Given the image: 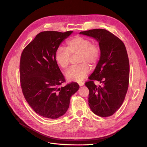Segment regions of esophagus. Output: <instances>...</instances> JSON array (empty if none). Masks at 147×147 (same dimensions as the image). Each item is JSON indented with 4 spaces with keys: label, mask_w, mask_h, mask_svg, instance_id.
I'll list each match as a JSON object with an SVG mask.
<instances>
[{
    "label": "esophagus",
    "mask_w": 147,
    "mask_h": 147,
    "mask_svg": "<svg viewBox=\"0 0 147 147\" xmlns=\"http://www.w3.org/2000/svg\"><path fill=\"white\" fill-rule=\"evenodd\" d=\"M78 84H79V86H83L84 85V82H78Z\"/></svg>",
    "instance_id": "34e87169"
}]
</instances>
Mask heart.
<instances>
[{"instance_id": "b5f03b06", "label": "heart", "mask_w": 147, "mask_h": 147, "mask_svg": "<svg viewBox=\"0 0 147 147\" xmlns=\"http://www.w3.org/2000/svg\"><path fill=\"white\" fill-rule=\"evenodd\" d=\"M78 62L82 63L72 67L65 73V78L69 82H81L86 77L91 70L89 64L95 65L98 62L100 51L99 47L86 37L77 36L67 42V48H57L55 59L62 69H66L70 64L71 55L78 54Z\"/></svg>"}]
</instances>
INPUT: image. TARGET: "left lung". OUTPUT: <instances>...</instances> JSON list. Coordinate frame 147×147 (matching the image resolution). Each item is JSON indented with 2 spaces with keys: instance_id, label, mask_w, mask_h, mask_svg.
<instances>
[{
  "instance_id": "obj_1",
  "label": "left lung",
  "mask_w": 147,
  "mask_h": 147,
  "mask_svg": "<svg viewBox=\"0 0 147 147\" xmlns=\"http://www.w3.org/2000/svg\"><path fill=\"white\" fill-rule=\"evenodd\" d=\"M80 34L95 38L100 50L99 61L85 83L92 112L102 117L113 115L121 106L128 89L129 62L125 45L118 37L103 29L83 31ZM95 80L101 84L96 86Z\"/></svg>"
}]
</instances>
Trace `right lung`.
Segmentation results:
<instances>
[{"label": "right lung", "instance_id": "right-lung-1", "mask_svg": "<svg viewBox=\"0 0 147 147\" xmlns=\"http://www.w3.org/2000/svg\"><path fill=\"white\" fill-rule=\"evenodd\" d=\"M73 31H43L25 47L21 56L20 74L23 95L35 112L56 119L68 110L70 97L79 89L75 82L65 86V80L55 59L57 48Z\"/></svg>", "mask_w": 147, "mask_h": 147}]
</instances>
